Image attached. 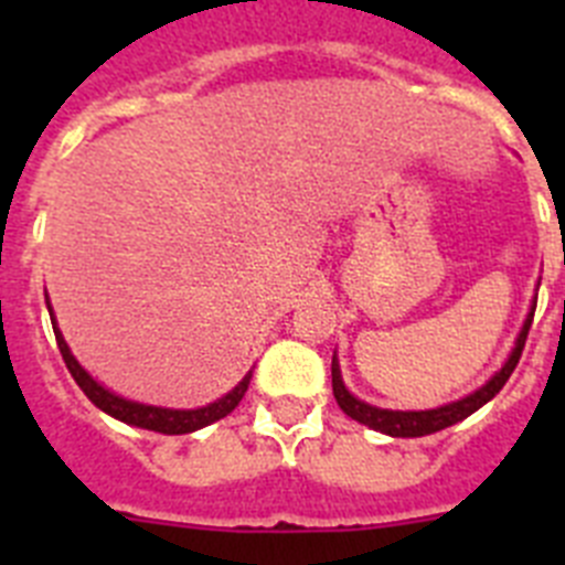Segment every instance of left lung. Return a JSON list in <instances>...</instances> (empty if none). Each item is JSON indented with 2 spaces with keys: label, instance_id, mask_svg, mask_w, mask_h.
<instances>
[{
  "label": "left lung",
  "instance_id": "left-lung-1",
  "mask_svg": "<svg viewBox=\"0 0 565 565\" xmlns=\"http://www.w3.org/2000/svg\"><path fill=\"white\" fill-rule=\"evenodd\" d=\"M532 317H535V308H532V313H529L526 326H523L521 337H518V342H515V351H512V356L507 359V364H503L501 371H498L495 376H492L487 384H483L481 391L469 393V396L461 398V402L444 404V407H436V411H418V413L379 411V407H371V404L359 402L356 396H351V393L344 391L342 376H339L337 359H333V362H331L333 398H337V404L344 411V416L356 418L359 424H367V427H373V430H379V433H387V436H396V438L430 436V433H438V430H444V427H450V424H458V422H461V418L472 416V413H476L478 407H483V404H487L489 398H492L498 391H501L503 384H507V379L512 376V371H515V367H518V362H521L523 344H526L529 328H532Z\"/></svg>",
  "mask_w": 565,
  "mask_h": 565
}]
</instances>
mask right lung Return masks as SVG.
<instances>
[{"instance_id": "obj_1", "label": "right lung", "mask_w": 565, "mask_h": 565, "mask_svg": "<svg viewBox=\"0 0 565 565\" xmlns=\"http://www.w3.org/2000/svg\"><path fill=\"white\" fill-rule=\"evenodd\" d=\"M53 322H56V319H53ZM53 331H56L58 351H62L67 371L73 373V379H76V384L82 387L84 396H87L89 402L96 404V407H102V411L109 413L113 418H118V422L132 424V427H143V430L163 433V436H183V433H194V430H201V427H206V424L217 422V418L228 416V413L239 404V398L246 396L248 382H252V373H248V376L243 379L232 393H226V396L217 398L214 404H206V407H198V411H167V407H149V404L127 402V398L104 391L102 384L89 376L82 364L73 359V353H70L67 342H64V337L58 333V328H53Z\"/></svg>"}]
</instances>
